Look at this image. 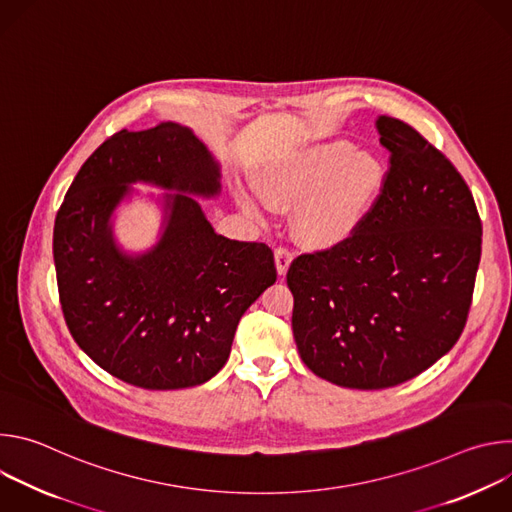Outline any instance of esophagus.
<instances>
[{"label":"esophagus","instance_id":"esophagus-1","mask_svg":"<svg viewBox=\"0 0 512 512\" xmlns=\"http://www.w3.org/2000/svg\"><path fill=\"white\" fill-rule=\"evenodd\" d=\"M291 261H294V255H291V251L279 247L275 249V269H277V275L283 277L291 265Z\"/></svg>","mask_w":512,"mask_h":512}]
</instances>
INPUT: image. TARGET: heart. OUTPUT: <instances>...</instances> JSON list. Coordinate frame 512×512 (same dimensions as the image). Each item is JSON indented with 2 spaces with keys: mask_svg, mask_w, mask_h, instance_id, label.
Listing matches in <instances>:
<instances>
[{
  "mask_svg": "<svg viewBox=\"0 0 512 512\" xmlns=\"http://www.w3.org/2000/svg\"><path fill=\"white\" fill-rule=\"evenodd\" d=\"M259 196L275 210L294 212V233L310 249H332L348 239L375 210L385 188V166L373 154H358L344 139L310 143L265 158L253 172ZM251 214L261 204L241 194Z\"/></svg>",
  "mask_w": 512,
  "mask_h": 512,
  "instance_id": "b5f03b06",
  "label": "heart"
}]
</instances>
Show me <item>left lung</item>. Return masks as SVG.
<instances>
[{
  "mask_svg": "<svg viewBox=\"0 0 512 512\" xmlns=\"http://www.w3.org/2000/svg\"><path fill=\"white\" fill-rule=\"evenodd\" d=\"M383 194L346 243L289 265L291 328L306 367L348 389H387L460 338L482 251L472 192L411 125L379 115Z\"/></svg>",
  "mask_w": 512,
  "mask_h": 512,
  "instance_id": "obj_1",
  "label": "left lung"
}]
</instances>
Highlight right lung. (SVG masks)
Returning <instances> with one entry per match:
<instances>
[{
	"instance_id": "add662e5",
	"label": "right lung",
	"mask_w": 512,
	"mask_h": 512,
	"mask_svg": "<svg viewBox=\"0 0 512 512\" xmlns=\"http://www.w3.org/2000/svg\"><path fill=\"white\" fill-rule=\"evenodd\" d=\"M133 183L167 192L161 237L139 254L112 231ZM218 194L221 164L178 123L115 133L72 180L52 239L58 296L72 338L109 375L172 391L225 367L241 316L277 271L267 245L214 233L198 198Z\"/></svg>"
}]
</instances>
